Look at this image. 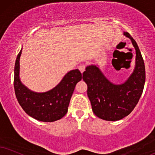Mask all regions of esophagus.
I'll return each mask as SVG.
<instances>
[{"instance_id":"34e87169","label":"esophagus","mask_w":155,"mask_h":155,"mask_svg":"<svg viewBox=\"0 0 155 155\" xmlns=\"http://www.w3.org/2000/svg\"><path fill=\"white\" fill-rule=\"evenodd\" d=\"M78 69H79L80 71L81 72V73H83V72L85 71V65L84 64H82L79 67H78Z\"/></svg>"}]
</instances>
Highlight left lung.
Masks as SVG:
<instances>
[{
  "label": "left lung",
  "mask_w": 155,
  "mask_h": 155,
  "mask_svg": "<svg viewBox=\"0 0 155 155\" xmlns=\"http://www.w3.org/2000/svg\"><path fill=\"white\" fill-rule=\"evenodd\" d=\"M123 35L131 40L136 51L134 69L124 83H112L98 64L87 66L83 73L93 111L106 121H118L129 115L138 103L144 86V62L138 45L128 32Z\"/></svg>",
  "instance_id": "obj_1"
}]
</instances>
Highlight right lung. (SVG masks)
<instances>
[{
  "label": "right lung",
  "instance_id": "right-lung-1",
  "mask_svg": "<svg viewBox=\"0 0 155 155\" xmlns=\"http://www.w3.org/2000/svg\"><path fill=\"white\" fill-rule=\"evenodd\" d=\"M17 56L14 68V89L18 104L28 116L38 121L52 122L60 119L68 112L69 104L76 84L82 74L78 69L69 71L54 87L43 93L34 92L20 79V57Z\"/></svg>",
  "mask_w": 155,
  "mask_h": 155
}]
</instances>
